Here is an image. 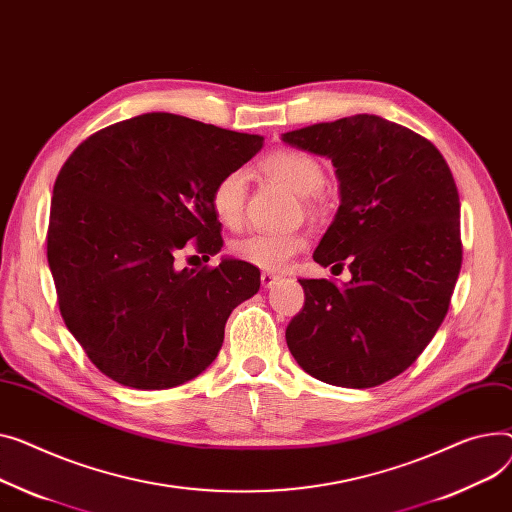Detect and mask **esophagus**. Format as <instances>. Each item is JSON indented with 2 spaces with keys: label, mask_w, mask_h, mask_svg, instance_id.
<instances>
[{
  "label": "esophagus",
  "mask_w": 512,
  "mask_h": 512,
  "mask_svg": "<svg viewBox=\"0 0 512 512\" xmlns=\"http://www.w3.org/2000/svg\"><path fill=\"white\" fill-rule=\"evenodd\" d=\"M280 278L276 274H271V271H261V286L263 288H271Z\"/></svg>",
  "instance_id": "esophagus-1"
}]
</instances>
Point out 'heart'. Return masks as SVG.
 I'll return each instance as SVG.
<instances>
[{"mask_svg":"<svg viewBox=\"0 0 512 512\" xmlns=\"http://www.w3.org/2000/svg\"><path fill=\"white\" fill-rule=\"evenodd\" d=\"M265 173L292 189L300 197H313L325 185L323 164L306 152L280 148L269 152L261 160ZM247 195V170L232 168L212 187V210L226 226H236L243 218ZM306 247V238L300 232H251L230 245L236 259L251 263L265 271L282 269L298 251Z\"/></svg>","mask_w":512,"mask_h":512,"instance_id":"1","label":"heart"}]
</instances>
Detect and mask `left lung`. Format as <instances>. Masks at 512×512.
<instances>
[{
  "mask_svg": "<svg viewBox=\"0 0 512 512\" xmlns=\"http://www.w3.org/2000/svg\"><path fill=\"white\" fill-rule=\"evenodd\" d=\"M325 156L339 210L313 259L350 267L352 280H298L302 311L286 342L304 372L348 389L391 381L430 344L461 269L459 193L451 168L422 135L377 115H354L282 135Z\"/></svg>",
  "mask_w": 512,
  "mask_h": 512,
  "instance_id": "left-lung-1",
  "label": "left lung"
}]
</instances>
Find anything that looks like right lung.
<instances>
[{
    "instance_id": "obj_1",
    "label": "right lung",
    "mask_w": 512,
    "mask_h": 512,
    "mask_svg": "<svg viewBox=\"0 0 512 512\" xmlns=\"http://www.w3.org/2000/svg\"><path fill=\"white\" fill-rule=\"evenodd\" d=\"M261 146V135L146 113L96 131L61 166L47 259L67 329L109 379L168 389L216 360L261 274L238 259L177 269V255L189 241L208 259L222 249L212 187Z\"/></svg>"
}]
</instances>
